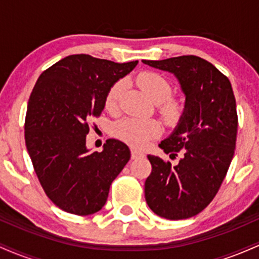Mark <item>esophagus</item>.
<instances>
[{
  "instance_id": "obj_1",
  "label": "esophagus",
  "mask_w": 259,
  "mask_h": 259,
  "mask_svg": "<svg viewBox=\"0 0 259 259\" xmlns=\"http://www.w3.org/2000/svg\"><path fill=\"white\" fill-rule=\"evenodd\" d=\"M144 156H145V153L142 152V151L136 150V148H133L132 150V159L140 158V157H144Z\"/></svg>"
}]
</instances>
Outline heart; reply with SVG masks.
<instances>
[{"instance_id": "b5f03b06", "label": "heart", "mask_w": 259, "mask_h": 259, "mask_svg": "<svg viewBox=\"0 0 259 259\" xmlns=\"http://www.w3.org/2000/svg\"><path fill=\"white\" fill-rule=\"evenodd\" d=\"M136 82L142 91L153 102L158 103V111L165 119L175 120L185 109L183 100L171 97L173 86L167 78L156 72H144L139 74ZM125 90V81L118 80L111 86L106 96V107L109 111H115L120 105V100ZM118 138L136 147H142L160 134V125L152 119L126 118L118 121L114 126Z\"/></svg>"}]
</instances>
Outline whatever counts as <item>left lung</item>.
I'll use <instances>...</instances> for the list:
<instances>
[{
  "mask_svg": "<svg viewBox=\"0 0 259 259\" xmlns=\"http://www.w3.org/2000/svg\"><path fill=\"white\" fill-rule=\"evenodd\" d=\"M145 64L173 73L186 95L177 129L159 144L179 163L147 156L152 171L145 181L148 207L170 221L191 218L215 197L234 157L236 101L227 76L197 56H179Z\"/></svg>",
  "mask_w": 259,
  "mask_h": 259,
  "instance_id": "1",
  "label": "left lung"
}]
</instances>
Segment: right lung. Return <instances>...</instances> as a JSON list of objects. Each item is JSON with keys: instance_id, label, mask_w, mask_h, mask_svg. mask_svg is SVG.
Wrapping results in <instances>:
<instances>
[{"instance_id": "right-lung-1", "label": "right lung", "mask_w": 259, "mask_h": 259, "mask_svg": "<svg viewBox=\"0 0 259 259\" xmlns=\"http://www.w3.org/2000/svg\"><path fill=\"white\" fill-rule=\"evenodd\" d=\"M136 64L72 55L47 68L32 89L24 124L26 150L45 194L64 212H99L112 181L129 162V148L119 140H107L102 152L90 153L86 135L92 118L105 108L111 86Z\"/></svg>"}]
</instances>
